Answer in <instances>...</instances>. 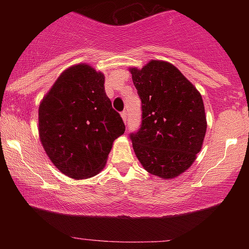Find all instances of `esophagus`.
<instances>
[{
  "mask_svg": "<svg viewBox=\"0 0 249 249\" xmlns=\"http://www.w3.org/2000/svg\"><path fill=\"white\" fill-rule=\"evenodd\" d=\"M122 118H123V121H124L125 124H127V113H126V111H123Z\"/></svg>",
  "mask_w": 249,
  "mask_h": 249,
  "instance_id": "1",
  "label": "esophagus"
}]
</instances>
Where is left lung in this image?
I'll use <instances>...</instances> for the list:
<instances>
[{
    "instance_id": "8db88e82",
    "label": "left lung",
    "mask_w": 249,
    "mask_h": 249,
    "mask_svg": "<svg viewBox=\"0 0 249 249\" xmlns=\"http://www.w3.org/2000/svg\"><path fill=\"white\" fill-rule=\"evenodd\" d=\"M142 101V124L130 138L147 172L172 179L186 171L200 152L206 116L201 95L176 67L151 61L131 69Z\"/></svg>"
}]
</instances>
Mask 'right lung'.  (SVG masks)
<instances>
[{
	"mask_svg": "<svg viewBox=\"0 0 249 249\" xmlns=\"http://www.w3.org/2000/svg\"><path fill=\"white\" fill-rule=\"evenodd\" d=\"M39 138L53 165L73 179L96 176L125 125L105 93L104 75L87 64L65 70L43 98Z\"/></svg>",
	"mask_w": 249,
	"mask_h": 249,
	"instance_id": "right-lung-1",
	"label": "right lung"
}]
</instances>
